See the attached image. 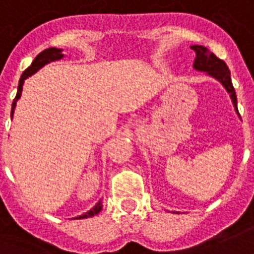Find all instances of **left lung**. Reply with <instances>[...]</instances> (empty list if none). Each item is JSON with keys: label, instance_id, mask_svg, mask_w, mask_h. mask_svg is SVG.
<instances>
[{"label": "left lung", "instance_id": "left-lung-1", "mask_svg": "<svg viewBox=\"0 0 254 254\" xmlns=\"http://www.w3.org/2000/svg\"><path fill=\"white\" fill-rule=\"evenodd\" d=\"M191 49H194L195 55H196V58H195L194 62L195 70H198V71H205L206 74H209L210 77L216 78L220 84L226 88L227 92L230 93L232 104H234L235 110L238 111V107H237V95H235V89H234V86H232L231 74H230V70H228V67H227L226 63L221 59H219L214 53L209 52L207 48L205 47H201V45H192Z\"/></svg>", "mask_w": 254, "mask_h": 254}]
</instances>
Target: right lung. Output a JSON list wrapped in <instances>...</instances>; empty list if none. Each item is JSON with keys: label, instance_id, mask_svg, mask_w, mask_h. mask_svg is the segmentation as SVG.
Listing matches in <instances>:
<instances>
[{"label": "right lung", "instance_id": "1", "mask_svg": "<svg viewBox=\"0 0 254 254\" xmlns=\"http://www.w3.org/2000/svg\"><path fill=\"white\" fill-rule=\"evenodd\" d=\"M63 58V53H62V49H58V48H48L45 51H42L41 53L37 55V58L33 60V63L30 64V67H27L24 71H23L22 77H20V81H19V86H17V93H16V97L13 103H12V110H10V118L13 117V111H15L16 107V102L20 99V95H22V90H23V84H24V79L28 78L30 75H33L34 72H37L40 70L41 67H44L48 63H51V62H55V60H59ZM102 210V202L99 201L95 205V206L90 209L89 212H86V213L81 214V216H78L75 219H86V217H92V216H96L99 212Z\"/></svg>", "mask_w": 254, "mask_h": 254}]
</instances>
